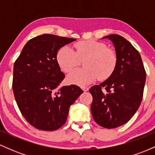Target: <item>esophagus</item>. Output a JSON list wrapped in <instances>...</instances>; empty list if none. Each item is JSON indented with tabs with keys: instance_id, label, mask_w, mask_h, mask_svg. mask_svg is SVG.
<instances>
[{
	"instance_id": "obj_1",
	"label": "esophagus",
	"mask_w": 155,
	"mask_h": 155,
	"mask_svg": "<svg viewBox=\"0 0 155 155\" xmlns=\"http://www.w3.org/2000/svg\"><path fill=\"white\" fill-rule=\"evenodd\" d=\"M82 90L84 92H87L89 90V88L88 87H82Z\"/></svg>"
}]
</instances>
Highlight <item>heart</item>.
I'll return each instance as SVG.
<instances>
[{
  "mask_svg": "<svg viewBox=\"0 0 155 155\" xmlns=\"http://www.w3.org/2000/svg\"><path fill=\"white\" fill-rule=\"evenodd\" d=\"M75 51L63 46L58 51L57 62L65 73L71 72L84 61V68L77 69L68 76L69 83L85 86L98 78L106 79L111 75L117 65V55L102 42L94 40L80 41L74 44Z\"/></svg>",
  "mask_w": 155,
  "mask_h": 155,
  "instance_id": "1",
  "label": "heart"
}]
</instances>
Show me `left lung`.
I'll use <instances>...</instances> for the list:
<instances>
[{
	"mask_svg": "<svg viewBox=\"0 0 155 155\" xmlns=\"http://www.w3.org/2000/svg\"><path fill=\"white\" fill-rule=\"evenodd\" d=\"M108 38L113 43L117 58L114 71L107 79L90 89L91 112L97 124L115 128L125 124L139 108L143 97L146 71L140 55L120 35Z\"/></svg>",
	"mask_w": 155,
	"mask_h": 155,
	"instance_id": "8db88e82",
	"label": "left lung"
}]
</instances>
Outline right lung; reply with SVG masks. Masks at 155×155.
<instances>
[{"mask_svg": "<svg viewBox=\"0 0 155 155\" xmlns=\"http://www.w3.org/2000/svg\"><path fill=\"white\" fill-rule=\"evenodd\" d=\"M74 38L43 34L31 39L14 65L12 87L25 119L41 130H58L65 123L71 105L83 92L76 85H59L65 78L57 52Z\"/></svg>", "mask_w": 155, "mask_h": 155, "instance_id": "add662e5", "label": "right lung"}]
</instances>
